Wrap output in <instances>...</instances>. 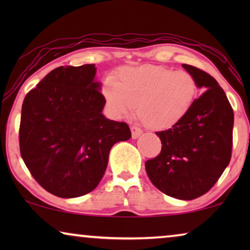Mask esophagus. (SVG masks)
<instances>
[{
  "label": "esophagus",
  "instance_id": "obj_1",
  "mask_svg": "<svg viewBox=\"0 0 250 250\" xmlns=\"http://www.w3.org/2000/svg\"><path fill=\"white\" fill-rule=\"evenodd\" d=\"M131 132H132V139H138L139 136L142 134V129L139 128L138 126H131Z\"/></svg>",
  "mask_w": 250,
  "mask_h": 250
}]
</instances>
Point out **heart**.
<instances>
[{
  "mask_svg": "<svg viewBox=\"0 0 250 250\" xmlns=\"http://www.w3.org/2000/svg\"><path fill=\"white\" fill-rule=\"evenodd\" d=\"M198 93L196 78L186 70L153 64L124 67L117 81L107 78L102 86L105 107L114 118L138 114L155 129L179 123L192 107Z\"/></svg>",
  "mask_w": 250,
  "mask_h": 250,
  "instance_id": "heart-1",
  "label": "heart"
}]
</instances>
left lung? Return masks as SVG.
<instances>
[{
    "mask_svg": "<svg viewBox=\"0 0 250 250\" xmlns=\"http://www.w3.org/2000/svg\"><path fill=\"white\" fill-rule=\"evenodd\" d=\"M205 91L189 112L172 127L156 132L162 151L146 162L157 189L181 200H192L209 191L231 159L233 110L214 77L182 64Z\"/></svg>",
    "mask_w": 250,
    "mask_h": 250,
    "instance_id": "left-lung-1",
    "label": "left lung"
}]
</instances>
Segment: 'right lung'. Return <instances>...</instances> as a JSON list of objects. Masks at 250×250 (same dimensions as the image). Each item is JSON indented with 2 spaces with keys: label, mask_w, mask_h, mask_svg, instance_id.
<instances>
[{
  "label": "right lung",
  "mask_w": 250,
  "mask_h": 250,
  "mask_svg": "<svg viewBox=\"0 0 250 250\" xmlns=\"http://www.w3.org/2000/svg\"><path fill=\"white\" fill-rule=\"evenodd\" d=\"M93 63L58 67L23 99L20 153L47 192L77 198L93 191L115 143L127 141L126 123L105 118Z\"/></svg>",
  "instance_id": "1"
}]
</instances>
